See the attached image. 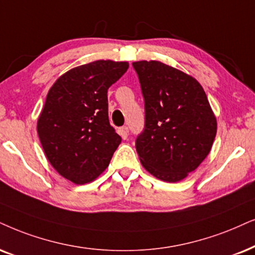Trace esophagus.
I'll return each mask as SVG.
<instances>
[{
  "instance_id": "1",
  "label": "esophagus",
  "mask_w": 255,
  "mask_h": 255,
  "mask_svg": "<svg viewBox=\"0 0 255 255\" xmlns=\"http://www.w3.org/2000/svg\"><path fill=\"white\" fill-rule=\"evenodd\" d=\"M119 134L121 135V137L124 138V140H127L128 135H129V131H128V128L127 127H122L119 129Z\"/></svg>"
}]
</instances>
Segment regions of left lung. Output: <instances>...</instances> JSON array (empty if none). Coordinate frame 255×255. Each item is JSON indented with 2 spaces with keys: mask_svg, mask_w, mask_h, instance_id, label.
Instances as JSON below:
<instances>
[{
  "mask_svg": "<svg viewBox=\"0 0 255 255\" xmlns=\"http://www.w3.org/2000/svg\"><path fill=\"white\" fill-rule=\"evenodd\" d=\"M133 67L144 99V129L135 142L141 163L162 181H181L206 159L217 135L207 95L194 77L168 64Z\"/></svg>",
  "mask_w": 255,
  "mask_h": 255,
  "instance_id": "left-lung-1",
  "label": "left lung"
}]
</instances>
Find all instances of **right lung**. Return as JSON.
Instances as JSON below:
<instances>
[{"label": "right lung", "instance_id": "add662e5", "mask_svg": "<svg viewBox=\"0 0 255 255\" xmlns=\"http://www.w3.org/2000/svg\"><path fill=\"white\" fill-rule=\"evenodd\" d=\"M128 67L112 60L82 64L60 76L48 92L38 137L54 169L76 185L102 174L121 143L109 124L107 92Z\"/></svg>", "mask_w": 255, "mask_h": 255}]
</instances>
